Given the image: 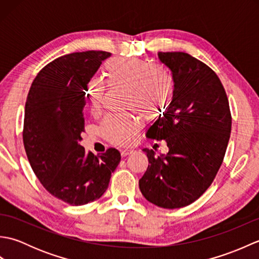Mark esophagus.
<instances>
[{"instance_id":"34e87169","label":"esophagus","mask_w":259,"mask_h":259,"mask_svg":"<svg viewBox=\"0 0 259 259\" xmlns=\"http://www.w3.org/2000/svg\"><path fill=\"white\" fill-rule=\"evenodd\" d=\"M120 152H121V156L126 157L134 152V149H131V148H123V149L120 150Z\"/></svg>"}]
</instances>
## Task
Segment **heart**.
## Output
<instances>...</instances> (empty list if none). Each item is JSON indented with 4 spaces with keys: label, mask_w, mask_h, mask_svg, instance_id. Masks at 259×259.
<instances>
[{
    "label": "heart",
    "mask_w": 259,
    "mask_h": 259,
    "mask_svg": "<svg viewBox=\"0 0 259 259\" xmlns=\"http://www.w3.org/2000/svg\"><path fill=\"white\" fill-rule=\"evenodd\" d=\"M109 84L125 89L124 106L146 119L163 111L172 100L175 81L162 65H150L144 60L112 59L104 65ZM87 99L90 111L97 113L106 92L100 79H93L87 85ZM140 126V119L131 113L109 115L101 124L104 138L113 144H129Z\"/></svg>",
    "instance_id": "heart-1"
}]
</instances>
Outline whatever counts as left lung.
I'll return each mask as SVG.
<instances>
[{
	"instance_id": "1",
	"label": "left lung",
	"mask_w": 259,
	"mask_h": 259,
	"mask_svg": "<svg viewBox=\"0 0 259 259\" xmlns=\"http://www.w3.org/2000/svg\"><path fill=\"white\" fill-rule=\"evenodd\" d=\"M175 81L172 101L147 131V138L166 140V156L144 149L148 164L139 180L141 194L166 209L197 200L221 168L232 130L224 85L207 64L185 52H159Z\"/></svg>"
}]
</instances>
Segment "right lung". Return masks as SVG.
Segmentation results:
<instances>
[{"mask_svg": "<svg viewBox=\"0 0 259 259\" xmlns=\"http://www.w3.org/2000/svg\"><path fill=\"white\" fill-rule=\"evenodd\" d=\"M110 56L85 51L53 60L37 73L26 98L23 145L32 170L52 196L72 206L99 199L121 160L114 148L95 156L80 145L87 84Z\"/></svg>", "mask_w": 259, "mask_h": 259, "instance_id": "obj_1", "label": "right lung"}]
</instances>
